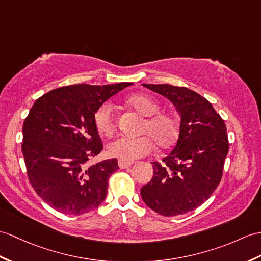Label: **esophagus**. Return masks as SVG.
Segmentation results:
<instances>
[{"label":"esophagus","instance_id":"obj_1","mask_svg":"<svg viewBox=\"0 0 261 261\" xmlns=\"http://www.w3.org/2000/svg\"><path fill=\"white\" fill-rule=\"evenodd\" d=\"M119 167L121 168V169H126V168H129L132 163L131 162H124V161H122V160H119Z\"/></svg>","mask_w":261,"mask_h":261}]
</instances>
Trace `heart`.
Returning a JSON list of instances; mask_svg holds the SVG:
<instances>
[{"label":"heart","mask_w":261,"mask_h":261,"mask_svg":"<svg viewBox=\"0 0 261 261\" xmlns=\"http://www.w3.org/2000/svg\"><path fill=\"white\" fill-rule=\"evenodd\" d=\"M132 108L147 117L141 126L139 138L119 137L107 145V152L112 158L132 162L153 151L154 145L167 149L175 142L179 133V122L173 114L160 112V103L145 94H136L129 98ZM94 124L100 135L110 137L116 130V114L111 102H105L94 113Z\"/></svg>","instance_id":"obj_1"}]
</instances>
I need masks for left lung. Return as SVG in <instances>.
<instances>
[{
    "label": "left lung",
    "mask_w": 261,
    "mask_h": 261,
    "mask_svg": "<svg viewBox=\"0 0 261 261\" xmlns=\"http://www.w3.org/2000/svg\"><path fill=\"white\" fill-rule=\"evenodd\" d=\"M166 96L180 114L179 135L162 162H152L153 177L141 188L142 200L165 217L195 210L219 186L229 140L225 121L203 96L185 87L143 84Z\"/></svg>",
    "instance_id": "8db88e82"
}]
</instances>
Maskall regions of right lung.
Listing matches in <instances>:
<instances>
[{
    "label": "right lung",
    "instance_id": "1",
    "mask_svg": "<svg viewBox=\"0 0 261 261\" xmlns=\"http://www.w3.org/2000/svg\"><path fill=\"white\" fill-rule=\"evenodd\" d=\"M132 83L74 84L54 89L34 102L23 122L22 153L34 191L65 215H83L105 200L118 160L88 166L103 143L94 113L103 102Z\"/></svg>",
    "mask_w": 261,
    "mask_h": 261
}]
</instances>
